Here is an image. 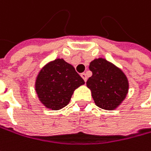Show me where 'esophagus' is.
Instances as JSON below:
<instances>
[{
	"instance_id": "34e87169",
	"label": "esophagus",
	"mask_w": 151,
	"mask_h": 151,
	"mask_svg": "<svg viewBox=\"0 0 151 151\" xmlns=\"http://www.w3.org/2000/svg\"><path fill=\"white\" fill-rule=\"evenodd\" d=\"M80 75H81V77H82V78L85 80V82H86V80H87V77H86V74L85 73H81Z\"/></svg>"
}]
</instances>
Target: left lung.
I'll list each match as a JSON object with an SVG mask.
<instances>
[{
    "instance_id": "obj_1",
    "label": "left lung",
    "mask_w": 151,
    "mask_h": 151,
    "mask_svg": "<svg viewBox=\"0 0 151 151\" xmlns=\"http://www.w3.org/2000/svg\"><path fill=\"white\" fill-rule=\"evenodd\" d=\"M89 69L92 75L86 82L87 87L97 106L104 110H113L124 99L129 84L124 73L104 59L91 62Z\"/></svg>"
}]
</instances>
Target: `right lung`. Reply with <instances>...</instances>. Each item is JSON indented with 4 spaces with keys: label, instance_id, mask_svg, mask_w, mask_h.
Masks as SVG:
<instances>
[{
    "label": "right lung",
    "instance_id": "right-lung-1",
    "mask_svg": "<svg viewBox=\"0 0 151 151\" xmlns=\"http://www.w3.org/2000/svg\"><path fill=\"white\" fill-rule=\"evenodd\" d=\"M84 84V79L72 65L57 59L41 69L36 79L35 90L46 107L60 110L69 103L73 91Z\"/></svg>",
    "mask_w": 151,
    "mask_h": 151
}]
</instances>
